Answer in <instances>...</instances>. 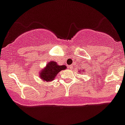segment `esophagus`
<instances>
[{
  "label": "esophagus",
  "mask_w": 125,
  "mask_h": 125,
  "mask_svg": "<svg viewBox=\"0 0 125 125\" xmlns=\"http://www.w3.org/2000/svg\"><path fill=\"white\" fill-rule=\"evenodd\" d=\"M68 68L70 69H72V68H73V65H69L68 66Z\"/></svg>",
  "instance_id": "34e87169"
}]
</instances>
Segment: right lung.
<instances>
[{
  "instance_id": "right-lung-1",
  "label": "right lung",
  "mask_w": 125,
  "mask_h": 125,
  "mask_svg": "<svg viewBox=\"0 0 125 125\" xmlns=\"http://www.w3.org/2000/svg\"><path fill=\"white\" fill-rule=\"evenodd\" d=\"M67 68L65 65H58L54 62H50L48 63L46 67L41 71L39 76L43 81H51L56 77V75L60 71L65 70Z\"/></svg>"
}]
</instances>
